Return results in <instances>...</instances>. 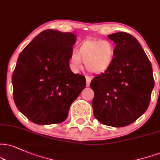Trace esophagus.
Segmentation results:
<instances>
[{
  "label": "esophagus",
  "mask_w": 160,
  "mask_h": 160,
  "mask_svg": "<svg viewBox=\"0 0 160 160\" xmlns=\"http://www.w3.org/2000/svg\"><path fill=\"white\" fill-rule=\"evenodd\" d=\"M85 78H86V84H87V87H89V86H90V82H91V80H92L91 76H85Z\"/></svg>",
  "instance_id": "34e87169"
}]
</instances>
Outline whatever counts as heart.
I'll list each match as a JSON object with an SVG mask.
<instances>
[{
    "mask_svg": "<svg viewBox=\"0 0 160 160\" xmlns=\"http://www.w3.org/2000/svg\"><path fill=\"white\" fill-rule=\"evenodd\" d=\"M115 46L111 41L102 39H86L78 45L70 57V65L74 70L82 68V62L87 70L94 74L107 72L113 65Z\"/></svg>",
    "mask_w": 160,
    "mask_h": 160,
    "instance_id": "b5f03b06",
    "label": "heart"
}]
</instances>
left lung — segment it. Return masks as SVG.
Listing matches in <instances>:
<instances>
[{
    "mask_svg": "<svg viewBox=\"0 0 160 160\" xmlns=\"http://www.w3.org/2000/svg\"><path fill=\"white\" fill-rule=\"evenodd\" d=\"M116 44L113 65L91 81L92 109L98 122L112 127L131 125L146 111L154 87L148 58L137 39L120 32L108 35Z\"/></svg>",
    "mask_w": 160,
    "mask_h": 160,
    "instance_id": "8db88e82",
    "label": "left lung"
}]
</instances>
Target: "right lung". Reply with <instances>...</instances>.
Here are the masks:
<instances>
[{"mask_svg": "<svg viewBox=\"0 0 160 160\" xmlns=\"http://www.w3.org/2000/svg\"><path fill=\"white\" fill-rule=\"evenodd\" d=\"M76 36L46 29L20 53L12 78L18 109L33 123L51 125L68 118L71 104L85 88L84 76L70 68Z\"/></svg>", "mask_w": 160, "mask_h": 160, "instance_id": "1", "label": "right lung"}]
</instances>
